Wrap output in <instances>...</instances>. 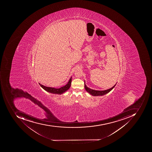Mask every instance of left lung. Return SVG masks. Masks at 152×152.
<instances>
[{
	"mask_svg": "<svg viewBox=\"0 0 152 152\" xmlns=\"http://www.w3.org/2000/svg\"><path fill=\"white\" fill-rule=\"evenodd\" d=\"M116 84L114 86L112 87L110 89H106L105 90H102V91H100V90H95L94 89H91L87 87L86 86V83H85V81H84V88L90 94H91L93 96H101V95H104L108 93L109 92H110L112 89L115 86Z\"/></svg>",
	"mask_w": 152,
	"mask_h": 152,
	"instance_id": "8db88e82",
	"label": "left lung"
}]
</instances>
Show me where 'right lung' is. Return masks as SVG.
Instances as JSON below:
<instances>
[{"label": "right lung", "instance_id": "1", "mask_svg": "<svg viewBox=\"0 0 152 152\" xmlns=\"http://www.w3.org/2000/svg\"><path fill=\"white\" fill-rule=\"evenodd\" d=\"M72 77L70 78L68 82V83L66 85L64 86L61 87L60 88H54L49 87H46L43 86L42 84H40V86L43 88L44 90H46V91L48 92L54 94H60L64 93L70 87L71 85Z\"/></svg>", "mask_w": 152, "mask_h": 152}]
</instances>
